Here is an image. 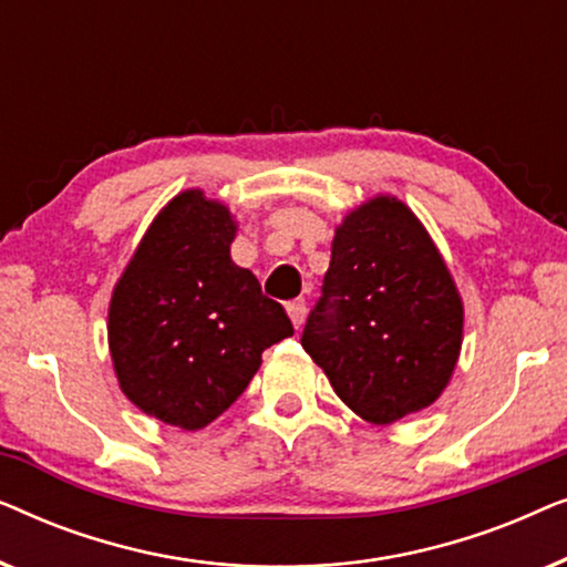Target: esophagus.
<instances>
[{
  "label": "esophagus",
  "instance_id": "esophagus-1",
  "mask_svg": "<svg viewBox=\"0 0 567 567\" xmlns=\"http://www.w3.org/2000/svg\"><path fill=\"white\" fill-rule=\"evenodd\" d=\"M286 312H289V317H291V322H293V328H301V322H305V312H307V305H305V299H293V301H289V305H286Z\"/></svg>",
  "mask_w": 567,
  "mask_h": 567
}]
</instances>
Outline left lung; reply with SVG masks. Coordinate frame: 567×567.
<instances>
[{"instance_id":"obj_1","label":"left lung","mask_w":567,"mask_h":567,"mask_svg":"<svg viewBox=\"0 0 567 567\" xmlns=\"http://www.w3.org/2000/svg\"><path fill=\"white\" fill-rule=\"evenodd\" d=\"M462 299L421 221L374 198L338 227L301 346L371 423L429 408L460 359Z\"/></svg>"}]
</instances>
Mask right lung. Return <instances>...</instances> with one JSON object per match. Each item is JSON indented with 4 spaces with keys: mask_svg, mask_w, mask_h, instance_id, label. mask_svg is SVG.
I'll return each instance as SVG.
<instances>
[{
    "mask_svg": "<svg viewBox=\"0 0 567 567\" xmlns=\"http://www.w3.org/2000/svg\"><path fill=\"white\" fill-rule=\"evenodd\" d=\"M235 221L200 190L173 198L113 291L107 340L121 390L183 431L219 417L260 355L293 336L278 301L229 258Z\"/></svg>",
    "mask_w": 567,
    "mask_h": 567,
    "instance_id": "1",
    "label": "right lung"
}]
</instances>
